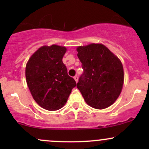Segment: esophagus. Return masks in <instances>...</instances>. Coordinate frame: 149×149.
Masks as SVG:
<instances>
[{
	"instance_id": "1",
	"label": "esophagus",
	"mask_w": 149,
	"mask_h": 149,
	"mask_svg": "<svg viewBox=\"0 0 149 149\" xmlns=\"http://www.w3.org/2000/svg\"><path fill=\"white\" fill-rule=\"evenodd\" d=\"M74 78V80H76V83H78V76H74V78Z\"/></svg>"
}]
</instances>
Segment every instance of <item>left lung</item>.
Segmentation results:
<instances>
[{"label": "left lung", "instance_id": "8db88e82", "mask_svg": "<svg viewBox=\"0 0 149 149\" xmlns=\"http://www.w3.org/2000/svg\"><path fill=\"white\" fill-rule=\"evenodd\" d=\"M84 73L77 88L89 106L104 109L118 98L124 83L122 62L102 43H90L76 48Z\"/></svg>", "mask_w": 149, "mask_h": 149}]
</instances>
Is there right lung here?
<instances>
[{
    "mask_svg": "<svg viewBox=\"0 0 149 149\" xmlns=\"http://www.w3.org/2000/svg\"><path fill=\"white\" fill-rule=\"evenodd\" d=\"M66 50L64 46L43 45L31 56L26 65V80L31 94L46 110L62 108L76 86L62 61Z\"/></svg>",
    "mask_w": 149,
    "mask_h": 149,
    "instance_id": "obj_1",
    "label": "right lung"
}]
</instances>
